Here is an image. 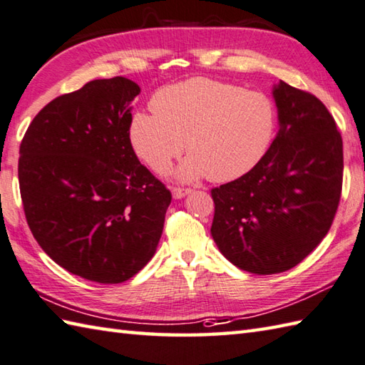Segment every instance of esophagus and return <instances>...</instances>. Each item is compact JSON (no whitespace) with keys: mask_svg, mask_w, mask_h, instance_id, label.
<instances>
[{"mask_svg":"<svg viewBox=\"0 0 365 365\" xmlns=\"http://www.w3.org/2000/svg\"><path fill=\"white\" fill-rule=\"evenodd\" d=\"M173 197L175 198H182V197H185L187 195V193H190L192 192V189H185V187H173Z\"/></svg>","mask_w":365,"mask_h":365,"instance_id":"esophagus-1","label":"esophagus"}]
</instances>
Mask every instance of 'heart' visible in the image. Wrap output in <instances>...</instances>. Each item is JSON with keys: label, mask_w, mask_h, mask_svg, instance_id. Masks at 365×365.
Here are the masks:
<instances>
[{"label": "heart", "mask_w": 365, "mask_h": 365, "mask_svg": "<svg viewBox=\"0 0 365 365\" xmlns=\"http://www.w3.org/2000/svg\"><path fill=\"white\" fill-rule=\"evenodd\" d=\"M154 115L137 113L130 141L154 173L165 175L185 150L181 180L206 175L214 182L250 172L271 146L277 124L269 96L227 81L197 77L159 89Z\"/></svg>", "instance_id": "obj_1"}]
</instances>
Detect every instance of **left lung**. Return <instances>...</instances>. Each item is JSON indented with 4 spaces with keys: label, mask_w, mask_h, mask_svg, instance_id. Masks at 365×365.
Masks as SVG:
<instances>
[{
    "label": "left lung",
    "mask_w": 365,
    "mask_h": 365,
    "mask_svg": "<svg viewBox=\"0 0 365 365\" xmlns=\"http://www.w3.org/2000/svg\"><path fill=\"white\" fill-rule=\"evenodd\" d=\"M280 129L257 165L211 190V235L235 266L277 274L301 263L336 217L344 143L329 110L314 94L274 86Z\"/></svg>",
    "instance_id": "left-lung-1"
}]
</instances>
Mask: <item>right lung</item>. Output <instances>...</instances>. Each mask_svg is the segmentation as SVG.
<instances>
[{
    "label": "right lung",
    "mask_w": 365,
    "mask_h": 365,
    "mask_svg": "<svg viewBox=\"0 0 365 365\" xmlns=\"http://www.w3.org/2000/svg\"><path fill=\"white\" fill-rule=\"evenodd\" d=\"M138 94L124 77L89 81L48 102L20 145V195L34 240L66 271L98 284L143 269L172 203L130 143Z\"/></svg>",
    "instance_id": "right-lung-1"
}]
</instances>
